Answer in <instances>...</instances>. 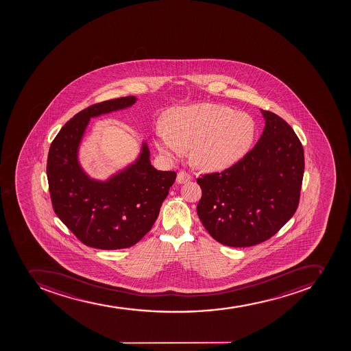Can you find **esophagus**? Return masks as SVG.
I'll return each mask as SVG.
<instances>
[{"label":"esophagus","mask_w":351,"mask_h":351,"mask_svg":"<svg viewBox=\"0 0 351 351\" xmlns=\"http://www.w3.org/2000/svg\"><path fill=\"white\" fill-rule=\"evenodd\" d=\"M192 180V177L189 176L187 173L185 171H180L178 174H177L176 177V183L177 184H184L187 183L189 180Z\"/></svg>","instance_id":"obj_1"}]
</instances>
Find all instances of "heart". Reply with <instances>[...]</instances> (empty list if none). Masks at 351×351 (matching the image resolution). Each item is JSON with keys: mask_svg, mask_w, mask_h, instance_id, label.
Here are the masks:
<instances>
[{"mask_svg": "<svg viewBox=\"0 0 351 351\" xmlns=\"http://www.w3.org/2000/svg\"><path fill=\"white\" fill-rule=\"evenodd\" d=\"M256 122L250 115L217 104H195L166 112L154 129V143L169 159L192 147V160L205 171L231 167L250 149Z\"/></svg>", "mask_w": 351, "mask_h": 351, "instance_id": "1", "label": "heart"}]
</instances>
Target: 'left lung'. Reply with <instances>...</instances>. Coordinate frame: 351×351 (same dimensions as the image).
Listing matches in <instances>:
<instances>
[{"label": "left lung", "mask_w": 351, "mask_h": 351, "mask_svg": "<svg viewBox=\"0 0 351 351\" xmlns=\"http://www.w3.org/2000/svg\"><path fill=\"white\" fill-rule=\"evenodd\" d=\"M265 128L256 146L222 173L197 180V215L213 239L250 247L269 239L294 215L304 174V152L291 125L261 110Z\"/></svg>", "instance_id": "obj_1"}]
</instances>
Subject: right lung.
Instances as JSON below:
<instances>
[{"mask_svg": "<svg viewBox=\"0 0 351 351\" xmlns=\"http://www.w3.org/2000/svg\"><path fill=\"white\" fill-rule=\"evenodd\" d=\"M136 97L104 101L74 115L50 146L47 177L57 217L83 243L103 250L129 248L150 231L175 171L156 169L143 140L131 164L97 180L80 162V148L90 119L129 109Z\"/></svg>", "mask_w": 351, "mask_h": 351, "instance_id": "1", "label": "right lung"}]
</instances>
